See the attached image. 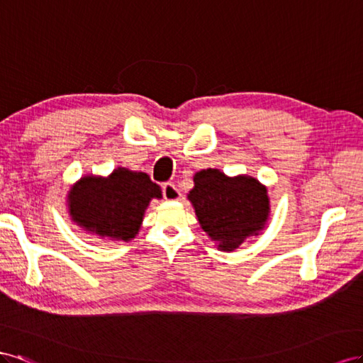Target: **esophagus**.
Segmentation results:
<instances>
[{"label":"esophagus","instance_id":"obj_1","mask_svg":"<svg viewBox=\"0 0 363 363\" xmlns=\"http://www.w3.org/2000/svg\"><path fill=\"white\" fill-rule=\"evenodd\" d=\"M162 196H164L165 201H176V199H179L181 193H179L178 189H176L174 184L167 182V184L162 185Z\"/></svg>","mask_w":363,"mask_h":363}]
</instances>
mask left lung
I'll return each instance as SVG.
<instances>
[{"instance_id": "left-lung-1", "label": "left lung", "mask_w": 363, "mask_h": 363, "mask_svg": "<svg viewBox=\"0 0 363 363\" xmlns=\"http://www.w3.org/2000/svg\"><path fill=\"white\" fill-rule=\"evenodd\" d=\"M189 193L202 230L222 251H234L246 239L258 235L267 222V190L252 176L230 178L217 169L201 170L193 176Z\"/></svg>"}]
</instances>
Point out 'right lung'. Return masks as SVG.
Instances as JSON below:
<instances>
[{
  "instance_id": "1",
  "label": "right lung",
  "mask_w": 363,
  "mask_h": 363,
  "mask_svg": "<svg viewBox=\"0 0 363 363\" xmlns=\"http://www.w3.org/2000/svg\"><path fill=\"white\" fill-rule=\"evenodd\" d=\"M161 198L160 185L147 173L118 167L106 178H80L68 191L67 202L71 220L84 231L129 242L138 234L150 201Z\"/></svg>"
}]
</instances>
